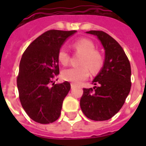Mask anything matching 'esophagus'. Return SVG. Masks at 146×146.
Wrapping results in <instances>:
<instances>
[{"label":"esophagus","mask_w":146,"mask_h":146,"mask_svg":"<svg viewBox=\"0 0 146 146\" xmlns=\"http://www.w3.org/2000/svg\"><path fill=\"white\" fill-rule=\"evenodd\" d=\"M70 86H71V89H73V88H75L76 87V85L73 84V83H71Z\"/></svg>","instance_id":"1"}]
</instances>
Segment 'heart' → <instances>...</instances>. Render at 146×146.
<instances>
[{"mask_svg":"<svg viewBox=\"0 0 146 146\" xmlns=\"http://www.w3.org/2000/svg\"><path fill=\"white\" fill-rule=\"evenodd\" d=\"M76 52L82 54L79 66L65 69L62 72V77L64 80L80 84L86 80L89 76V69L93 73L101 70L104 64V57L99 50L96 49V45L88 38H81L73 44ZM57 58L60 64L66 65L70 62V55L64 47L60 48L57 53Z\"/></svg>","mask_w":146,"mask_h":146,"instance_id":"heart-1","label":"heart"}]
</instances>
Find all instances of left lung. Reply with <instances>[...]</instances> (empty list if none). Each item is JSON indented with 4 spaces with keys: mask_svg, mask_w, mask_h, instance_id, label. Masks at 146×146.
I'll return each mask as SVG.
<instances>
[{
    "mask_svg": "<svg viewBox=\"0 0 146 146\" xmlns=\"http://www.w3.org/2000/svg\"><path fill=\"white\" fill-rule=\"evenodd\" d=\"M95 35L105 50L102 70L92 83L96 86L83 89L80 108L90 120L111 119L124 104L131 89V67L129 59L115 39L103 31L86 32Z\"/></svg>",
    "mask_w": 146,
    "mask_h": 146,
    "instance_id": "left-lung-1",
    "label": "left lung"
}]
</instances>
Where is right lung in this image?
I'll return each instance as SVG.
<instances>
[{"instance_id":"1","label":"right lung","mask_w":146,"mask_h":146,"mask_svg":"<svg viewBox=\"0 0 146 146\" xmlns=\"http://www.w3.org/2000/svg\"><path fill=\"white\" fill-rule=\"evenodd\" d=\"M76 32L47 31L34 40L22 56L17 76L19 98L26 113L35 122L48 124L60 115L70 84L67 81L55 84L53 80L59 74L57 53Z\"/></svg>"}]
</instances>
